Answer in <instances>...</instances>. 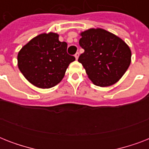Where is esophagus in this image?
I'll return each instance as SVG.
<instances>
[{
	"label": "esophagus",
	"instance_id": "esophagus-1",
	"mask_svg": "<svg viewBox=\"0 0 149 149\" xmlns=\"http://www.w3.org/2000/svg\"><path fill=\"white\" fill-rule=\"evenodd\" d=\"M75 58H76V59H78V58H79V52H77V53L75 54Z\"/></svg>",
	"mask_w": 149,
	"mask_h": 149
}]
</instances>
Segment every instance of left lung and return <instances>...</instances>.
<instances>
[{"label":"left lung","mask_w":149,"mask_h":149,"mask_svg":"<svg viewBox=\"0 0 149 149\" xmlns=\"http://www.w3.org/2000/svg\"><path fill=\"white\" fill-rule=\"evenodd\" d=\"M80 36L79 43L84 52L78 61L89 79L102 87L116 84L131 64L129 46L121 38L102 29H88Z\"/></svg>","instance_id":"left-lung-1"}]
</instances>
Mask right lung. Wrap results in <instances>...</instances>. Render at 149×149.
<instances>
[{"mask_svg":"<svg viewBox=\"0 0 149 149\" xmlns=\"http://www.w3.org/2000/svg\"><path fill=\"white\" fill-rule=\"evenodd\" d=\"M67 43L53 32L38 35L17 54V65L25 79L38 88L48 89L59 83L74 56L67 53Z\"/></svg>","mask_w":149,"mask_h":149,"instance_id":"1","label":"right lung"}]
</instances>
